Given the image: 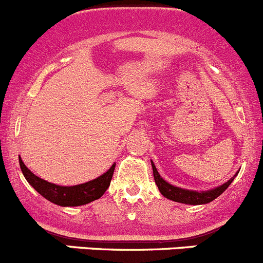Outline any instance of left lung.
Returning <instances> with one entry per match:
<instances>
[{"instance_id":"1","label":"left lung","mask_w":263,"mask_h":263,"mask_svg":"<svg viewBox=\"0 0 263 263\" xmlns=\"http://www.w3.org/2000/svg\"><path fill=\"white\" fill-rule=\"evenodd\" d=\"M153 168V178H155L156 185L158 186V191L161 192L163 197L171 199V201L179 202V203H185V204H206L212 202L214 199H216L220 194H222L223 192L228 189V186L230 185L231 181L234 180L238 173L228 180L226 183H223L222 185L216 186L215 189H211V191L206 192H197V191H188V189L178 188V186H174L171 184H168L167 181L163 180L162 178L158 174L157 168H156L155 163L151 161Z\"/></svg>"}]
</instances>
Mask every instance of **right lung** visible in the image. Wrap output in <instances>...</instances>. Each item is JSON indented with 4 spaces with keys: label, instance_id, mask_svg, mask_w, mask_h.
<instances>
[{
    "label": "right lung",
    "instance_id": "1",
    "mask_svg": "<svg viewBox=\"0 0 263 263\" xmlns=\"http://www.w3.org/2000/svg\"><path fill=\"white\" fill-rule=\"evenodd\" d=\"M20 168L23 171V175L27 179L28 183L41 194L46 199L54 204H59L62 207H75V206H83V204L90 203V202L96 201V199L101 198L107 191L110 186L111 179H112L114 170H115V165L114 163L108 171L98 176L95 180H90L88 183L79 184V185L72 186H61L56 185L53 183H48V181L43 180V179L38 178L37 175L32 173L22 158H19Z\"/></svg>",
    "mask_w": 263,
    "mask_h": 263
}]
</instances>
